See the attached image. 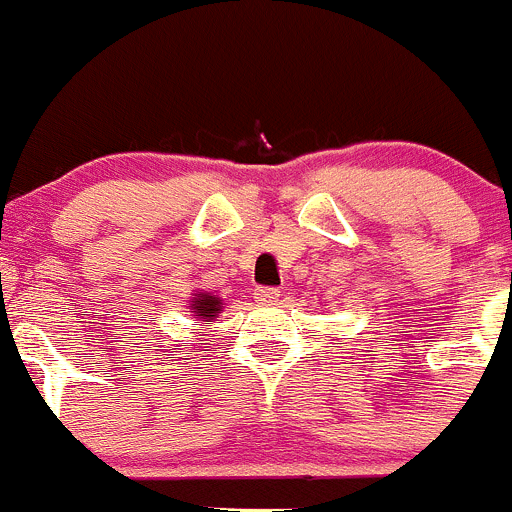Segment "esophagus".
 <instances>
[{"label": "esophagus", "instance_id": "34e87169", "mask_svg": "<svg viewBox=\"0 0 512 512\" xmlns=\"http://www.w3.org/2000/svg\"><path fill=\"white\" fill-rule=\"evenodd\" d=\"M278 296H281V291H278V288H271V286H258L254 291V298L258 303H273Z\"/></svg>", "mask_w": 512, "mask_h": 512}]
</instances>
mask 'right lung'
Segmentation results:
<instances>
[{"label": "right lung", "instance_id": "add662e5", "mask_svg": "<svg viewBox=\"0 0 512 512\" xmlns=\"http://www.w3.org/2000/svg\"><path fill=\"white\" fill-rule=\"evenodd\" d=\"M191 313L196 318H204V321H214L221 313V298L211 296V293H194L191 298Z\"/></svg>", "mask_w": 512, "mask_h": 512}]
</instances>
